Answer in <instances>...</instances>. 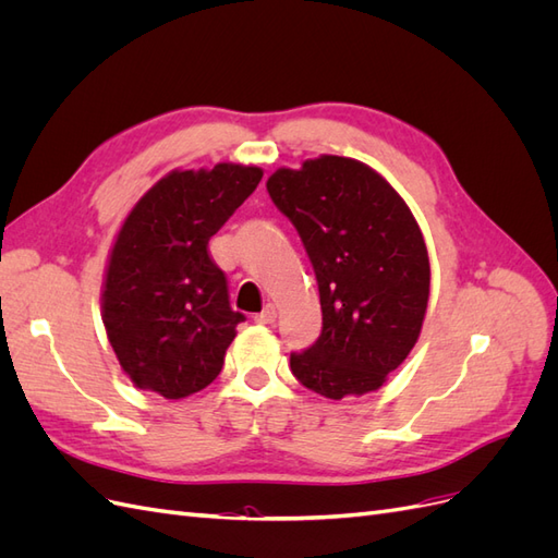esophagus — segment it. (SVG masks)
Listing matches in <instances>:
<instances>
[{
	"label": "esophagus",
	"mask_w": 558,
	"mask_h": 558,
	"mask_svg": "<svg viewBox=\"0 0 558 558\" xmlns=\"http://www.w3.org/2000/svg\"><path fill=\"white\" fill-rule=\"evenodd\" d=\"M275 318H277V307L272 305V302H267V305L263 307V312L256 314L258 324H275Z\"/></svg>",
	"instance_id": "esophagus-1"
}]
</instances>
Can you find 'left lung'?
<instances>
[{
  "label": "left lung",
  "mask_w": 558,
  "mask_h": 558,
  "mask_svg": "<svg viewBox=\"0 0 558 558\" xmlns=\"http://www.w3.org/2000/svg\"><path fill=\"white\" fill-rule=\"evenodd\" d=\"M267 193L300 234L324 314L318 340L291 353L295 379L330 400L377 391L428 307V251L410 207L375 170L340 156L281 167Z\"/></svg>",
  "instance_id": "8db88e82"
}]
</instances>
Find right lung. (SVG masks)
I'll return each instance as SVG.
<instances>
[{"label":"right lung","mask_w":558,"mask_h":558,"mask_svg":"<svg viewBox=\"0 0 558 558\" xmlns=\"http://www.w3.org/2000/svg\"><path fill=\"white\" fill-rule=\"evenodd\" d=\"M260 167L221 162L170 172L118 232L107 267L102 320L116 359L140 388L179 400L223 369L234 328L223 269L209 240L256 191Z\"/></svg>","instance_id":"1"}]
</instances>
